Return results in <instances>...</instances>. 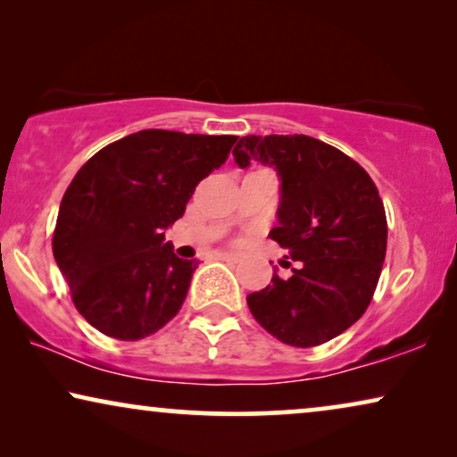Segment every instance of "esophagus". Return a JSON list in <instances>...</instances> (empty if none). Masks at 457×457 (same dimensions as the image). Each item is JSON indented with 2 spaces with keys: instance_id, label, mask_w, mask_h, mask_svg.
Instances as JSON below:
<instances>
[{
  "instance_id": "obj_1",
  "label": "esophagus",
  "mask_w": 457,
  "mask_h": 457,
  "mask_svg": "<svg viewBox=\"0 0 457 457\" xmlns=\"http://www.w3.org/2000/svg\"><path fill=\"white\" fill-rule=\"evenodd\" d=\"M218 258L227 260V262H241L243 253H239V252H220V253H218Z\"/></svg>"
}]
</instances>
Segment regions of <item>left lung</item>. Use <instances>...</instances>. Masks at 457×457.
<instances>
[{
	"instance_id": "obj_1",
	"label": "left lung",
	"mask_w": 457,
	"mask_h": 457,
	"mask_svg": "<svg viewBox=\"0 0 457 457\" xmlns=\"http://www.w3.org/2000/svg\"><path fill=\"white\" fill-rule=\"evenodd\" d=\"M239 168L270 166L280 179L278 224L291 278L247 295L255 320L293 347L322 345L364 314L386 252V216L377 185L358 162L308 135H247L233 149Z\"/></svg>"
}]
</instances>
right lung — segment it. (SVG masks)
<instances>
[{
	"mask_svg": "<svg viewBox=\"0 0 457 457\" xmlns=\"http://www.w3.org/2000/svg\"><path fill=\"white\" fill-rule=\"evenodd\" d=\"M235 135L147 129L110 143L62 197L54 258L79 314L120 341L154 335L179 314L197 260L164 230L185 214L202 179L227 162Z\"/></svg>",
	"mask_w": 457,
	"mask_h": 457,
	"instance_id": "right-lung-1",
	"label": "right lung"
}]
</instances>
